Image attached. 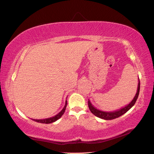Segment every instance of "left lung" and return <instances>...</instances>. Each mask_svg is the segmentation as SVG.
<instances>
[{
  "instance_id": "left-lung-1",
  "label": "left lung",
  "mask_w": 154,
  "mask_h": 154,
  "mask_svg": "<svg viewBox=\"0 0 154 154\" xmlns=\"http://www.w3.org/2000/svg\"><path fill=\"white\" fill-rule=\"evenodd\" d=\"M139 91H140V81L139 79V83H138V87H137V91L136 94H135L134 98L132 99V100L130 102L128 105L125 106L124 107H122L121 109H118L117 111H104L99 110V109L95 108L94 106L92 105V104L91 103L90 100L88 99V106H89V109L90 111L95 116L98 117L99 118L105 119V120H111V119H113L116 118H118L119 117L122 116V115L126 113V112L129 110V109H131L132 106L136 103V101L138 98V96L139 94Z\"/></svg>"
}]
</instances>
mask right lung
I'll return each instance as SVG.
<instances>
[{
  "instance_id": "right-lung-1",
  "label": "right lung",
  "mask_w": 154,
  "mask_h": 154,
  "mask_svg": "<svg viewBox=\"0 0 154 154\" xmlns=\"http://www.w3.org/2000/svg\"><path fill=\"white\" fill-rule=\"evenodd\" d=\"M67 105V101L66 100V103H65V105L64 106V108L62 109V111L60 112L59 113L56 115L55 116L51 117V118H46V119H32V120L35 121L36 122H38V123H41V124H51L53 123V122H56V120H58V119H60L62 116V115L64 114L65 112V110H66V107Z\"/></svg>"
}]
</instances>
